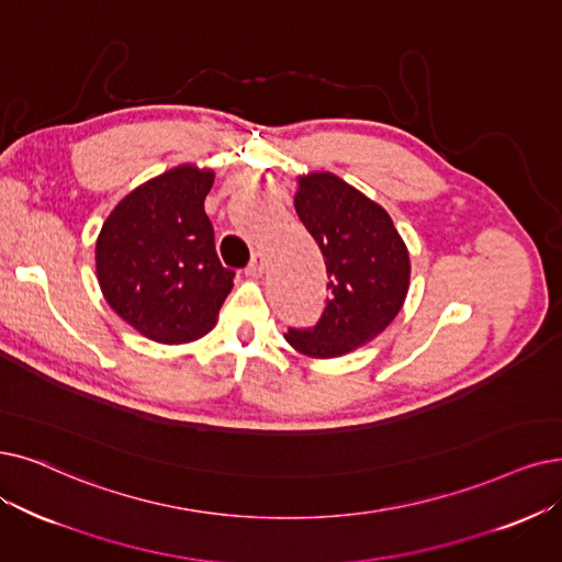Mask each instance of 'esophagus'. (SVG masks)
Instances as JSON below:
<instances>
[{
  "label": "esophagus",
  "instance_id": "esophagus-1",
  "mask_svg": "<svg viewBox=\"0 0 562 562\" xmlns=\"http://www.w3.org/2000/svg\"><path fill=\"white\" fill-rule=\"evenodd\" d=\"M265 267H267V260H265V256H262V254H256V256L251 258L249 267H246V277H251V279H260V277H262V272H265Z\"/></svg>",
  "mask_w": 562,
  "mask_h": 562
}]
</instances>
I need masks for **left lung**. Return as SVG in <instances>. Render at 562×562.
<instances>
[{
  "label": "left lung",
  "instance_id": "obj_1",
  "mask_svg": "<svg viewBox=\"0 0 562 562\" xmlns=\"http://www.w3.org/2000/svg\"><path fill=\"white\" fill-rule=\"evenodd\" d=\"M295 210L321 246L331 297L316 327L288 329L285 341L316 359L348 355L385 331L406 302V241L383 207L334 172L300 175Z\"/></svg>",
  "mask_w": 562,
  "mask_h": 562
}]
</instances>
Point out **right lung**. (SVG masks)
<instances>
[{"instance_id": "add662e5", "label": "right lung", "mask_w": 562, "mask_h": 562, "mask_svg": "<svg viewBox=\"0 0 562 562\" xmlns=\"http://www.w3.org/2000/svg\"><path fill=\"white\" fill-rule=\"evenodd\" d=\"M214 170L182 164L124 195L97 239V277L110 308L156 344L205 336L233 290L205 198Z\"/></svg>"}]
</instances>
